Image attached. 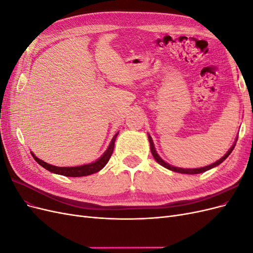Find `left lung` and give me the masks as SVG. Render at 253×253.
<instances>
[{"mask_svg": "<svg viewBox=\"0 0 253 253\" xmlns=\"http://www.w3.org/2000/svg\"><path fill=\"white\" fill-rule=\"evenodd\" d=\"M237 140V138L235 139V141ZM149 141H150V147H151V152H152V155H153V157L155 158V160L156 162L159 164V165H162L163 167H165V168H167V169H169V170H171V171H174V172H178V173H182V174H198V173H203V172H206V171H208V170H210V169H212V168H214V167H216V166H218V165H220L221 163L224 162V160L231 154V152L233 151V149H234V147H235V142H234V144L232 145V147L229 149V151L226 153V154L221 157L219 160H217V162H215L214 164H212V165H210V166H207V167H204V168H198V169H182V168H177V167H173V166H171V165H169V164H167L166 162H164V160L160 158V156L157 154V152H156V150H155V147H154V143H153V140H152V137L149 135Z\"/></svg>", "mask_w": 253, "mask_h": 253, "instance_id": "1", "label": "left lung"}]
</instances>
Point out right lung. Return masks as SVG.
Listing matches in <instances>:
<instances>
[{"mask_svg":"<svg viewBox=\"0 0 253 253\" xmlns=\"http://www.w3.org/2000/svg\"><path fill=\"white\" fill-rule=\"evenodd\" d=\"M117 135H118V133L115 134V136L113 137V139L109 145V148L106 149V151L103 153V155L99 159H97L95 163H91L88 165H83V166H79V167H56V166H52V165L45 163V162H43V160L36 157L34 153H32V155L38 164L42 166L44 169L48 170L49 172L56 173L59 175H63V176H68V177H80V176H86V175H90V174H94L96 172H99L101 169H103L106 164H108V162L113 154L115 140H116V138H117Z\"/></svg>","mask_w":253,"mask_h":253,"instance_id":"1","label":"right lung"}]
</instances>
